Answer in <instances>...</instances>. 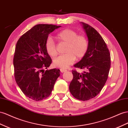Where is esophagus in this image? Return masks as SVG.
<instances>
[{
	"label": "esophagus",
	"instance_id": "esophagus-1",
	"mask_svg": "<svg viewBox=\"0 0 128 128\" xmlns=\"http://www.w3.org/2000/svg\"><path fill=\"white\" fill-rule=\"evenodd\" d=\"M66 71H67V70H64V69H61V70H60V72H66Z\"/></svg>",
	"mask_w": 128,
	"mask_h": 128
}]
</instances>
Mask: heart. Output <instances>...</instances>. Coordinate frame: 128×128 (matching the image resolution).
I'll return each instance as SVG.
<instances>
[{
    "label": "heart",
    "mask_w": 128,
    "mask_h": 128,
    "mask_svg": "<svg viewBox=\"0 0 128 128\" xmlns=\"http://www.w3.org/2000/svg\"><path fill=\"white\" fill-rule=\"evenodd\" d=\"M60 42L67 44L64 53L54 58L53 64L55 67L62 69L67 68L74 63L75 58L77 59L84 57L88 48L87 39L84 36H78L76 31L71 29H65L60 31L56 36ZM47 53L52 57L56 55V44L52 38H48L45 43Z\"/></svg>",
    "instance_id": "1"
}]
</instances>
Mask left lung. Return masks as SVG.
I'll return each mask as SVG.
<instances>
[{"instance_id":"8db88e82","label":"left lung","mask_w":128,"mask_h":128,"mask_svg":"<svg viewBox=\"0 0 128 128\" xmlns=\"http://www.w3.org/2000/svg\"><path fill=\"white\" fill-rule=\"evenodd\" d=\"M80 24L88 38V48L85 56L74 66L86 71L80 74L72 70L73 78L69 88L75 98L87 101L95 98L104 87L110 68V55L97 30L87 24Z\"/></svg>"}]
</instances>
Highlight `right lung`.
<instances>
[{
  "label": "right lung",
  "mask_w": 128,
  "mask_h": 128,
  "mask_svg": "<svg viewBox=\"0 0 128 128\" xmlns=\"http://www.w3.org/2000/svg\"><path fill=\"white\" fill-rule=\"evenodd\" d=\"M61 26L38 24L24 34L16 46L13 58L17 84L27 97L34 100L46 98L60 75L58 69L44 71L52 63L45 43L48 35Z\"/></svg>",
  "instance_id": "add662e5"
}]
</instances>
